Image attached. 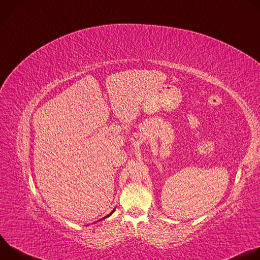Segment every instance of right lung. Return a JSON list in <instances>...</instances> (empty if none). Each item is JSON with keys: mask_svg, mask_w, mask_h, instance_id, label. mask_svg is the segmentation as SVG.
Returning a JSON list of instances; mask_svg holds the SVG:
<instances>
[{"mask_svg": "<svg viewBox=\"0 0 260 260\" xmlns=\"http://www.w3.org/2000/svg\"><path fill=\"white\" fill-rule=\"evenodd\" d=\"M113 212H114V210H113V211H112V213H113ZM112 213H110V214H109V215H107V216H106V217H108V216H110V215H111V214H112ZM106 217H104V218H106ZM101 220H102V219H101Z\"/></svg>", "mask_w": 260, "mask_h": 260, "instance_id": "add662e5", "label": "right lung"}]
</instances>
